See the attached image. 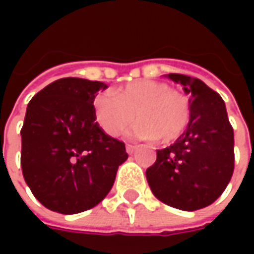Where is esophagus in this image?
Masks as SVG:
<instances>
[{
  "mask_svg": "<svg viewBox=\"0 0 254 254\" xmlns=\"http://www.w3.org/2000/svg\"><path fill=\"white\" fill-rule=\"evenodd\" d=\"M126 151L128 152V154H132V152L135 151V145H132V144H127V145H126Z\"/></svg>",
  "mask_w": 254,
  "mask_h": 254,
  "instance_id": "34e87169",
  "label": "esophagus"
}]
</instances>
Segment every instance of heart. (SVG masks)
Returning a JSON list of instances; mask_svg holds the SVG:
<instances>
[{
	"label": "heart",
	"mask_w": 254,
	"mask_h": 254,
	"mask_svg": "<svg viewBox=\"0 0 254 254\" xmlns=\"http://www.w3.org/2000/svg\"><path fill=\"white\" fill-rule=\"evenodd\" d=\"M97 124L110 137L120 135L130 123L132 134L138 138L170 144L180 138L190 123L188 100L170 84L154 80H137L114 90L112 94H97L93 102Z\"/></svg>",
	"instance_id": "obj_1"
}]
</instances>
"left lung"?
Wrapping results in <instances>:
<instances>
[{"mask_svg":"<svg viewBox=\"0 0 254 254\" xmlns=\"http://www.w3.org/2000/svg\"><path fill=\"white\" fill-rule=\"evenodd\" d=\"M171 80L190 93L187 130L147 170V181L158 199L181 210L202 209L228 187L235 168V138L225 102L196 77L170 73Z\"/></svg>","mask_w":254,"mask_h":254,"instance_id":"left-lung-1","label":"left lung"}]
</instances>
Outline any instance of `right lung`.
<instances>
[{"label":"right lung","mask_w":254,"mask_h":254,"mask_svg":"<svg viewBox=\"0 0 254 254\" xmlns=\"http://www.w3.org/2000/svg\"><path fill=\"white\" fill-rule=\"evenodd\" d=\"M102 82L55 80L32 97L21 128L25 182L45 208L72 215L96 206L112 190L124 142L103 131L93 102Z\"/></svg>","instance_id":"1"}]
</instances>
